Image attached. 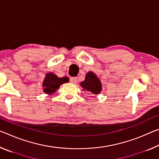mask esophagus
<instances>
[{
    "mask_svg": "<svg viewBox=\"0 0 159 159\" xmlns=\"http://www.w3.org/2000/svg\"><path fill=\"white\" fill-rule=\"evenodd\" d=\"M70 81L72 84H75L77 82V78L76 77H72L70 79Z\"/></svg>",
    "mask_w": 159,
    "mask_h": 159,
    "instance_id": "esophagus-1",
    "label": "esophagus"
}]
</instances>
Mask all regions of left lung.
I'll list each match as a JSON object with an SVG mask.
<instances>
[{"instance_id":"8db88e82","label":"left lung","mask_w":159,"mask_h":159,"mask_svg":"<svg viewBox=\"0 0 159 159\" xmlns=\"http://www.w3.org/2000/svg\"><path fill=\"white\" fill-rule=\"evenodd\" d=\"M80 85L84 90H87L93 94H98L102 90V85L100 80L94 73L90 71L85 75L84 81L80 83Z\"/></svg>"}]
</instances>
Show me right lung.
I'll return each instance as SVG.
<instances>
[{"instance_id":"add662e5","label":"right lung","mask_w":159,"mask_h":159,"mask_svg":"<svg viewBox=\"0 0 159 159\" xmlns=\"http://www.w3.org/2000/svg\"><path fill=\"white\" fill-rule=\"evenodd\" d=\"M69 81V79L66 76L63 78L57 77L56 75L49 73L47 74L43 82L44 92L47 94H52V93L57 91L60 85Z\"/></svg>"}]
</instances>
